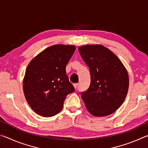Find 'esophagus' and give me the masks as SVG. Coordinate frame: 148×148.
Segmentation results:
<instances>
[{
    "instance_id": "obj_1",
    "label": "esophagus",
    "mask_w": 148,
    "mask_h": 148,
    "mask_svg": "<svg viewBox=\"0 0 148 148\" xmlns=\"http://www.w3.org/2000/svg\"><path fill=\"white\" fill-rule=\"evenodd\" d=\"M73 86H74V88L76 89H77V84H74Z\"/></svg>"
}]
</instances>
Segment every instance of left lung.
<instances>
[{"label":"left lung","mask_w":148,"mask_h":148,"mask_svg":"<svg viewBox=\"0 0 148 148\" xmlns=\"http://www.w3.org/2000/svg\"><path fill=\"white\" fill-rule=\"evenodd\" d=\"M78 50L91 74L89 89L81 92L87 110L96 117L113 114L123 103L128 92L126 69L118 57L102 45H85Z\"/></svg>","instance_id":"1"}]
</instances>
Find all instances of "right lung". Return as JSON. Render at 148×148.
I'll use <instances>...</instances> for the list:
<instances>
[{
  "instance_id": "right-lung-1",
  "label": "right lung",
  "mask_w": 148,
  "mask_h": 148,
  "mask_svg": "<svg viewBox=\"0 0 148 148\" xmlns=\"http://www.w3.org/2000/svg\"><path fill=\"white\" fill-rule=\"evenodd\" d=\"M76 49L73 45L47 47L31 60L23 82L26 101L33 111L51 117L61 111L66 95L74 91L66 66Z\"/></svg>"
}]
</instances>
